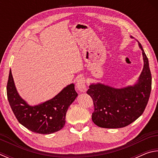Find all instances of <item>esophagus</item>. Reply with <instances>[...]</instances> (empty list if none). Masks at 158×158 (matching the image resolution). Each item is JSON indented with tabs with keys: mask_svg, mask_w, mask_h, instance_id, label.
<instances>
[{
	"mask_svg": "<svg viewBox=\"0 0 158 158\" xmlns=\"http://www.w3.org/2000/svg\"><path fill=\"white\" fill-rule=\"evenodd\" d=\"M77 89L81 92L86 91V87H85V79L84 77L78 79L77 81Z\"/></svg>",
	"mask_w": 158,
	"mask_h": 158,
	"instance_id": "obj_1",
	"label": "esophagus"
}]
</instances>
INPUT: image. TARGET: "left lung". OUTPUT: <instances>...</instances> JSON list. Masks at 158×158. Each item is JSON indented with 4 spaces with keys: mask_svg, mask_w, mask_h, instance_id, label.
Returning <instances> with one entry per match:
<instances>
[{
    "mask_svg": "<svg viewBox=\"0 0 158 158\" xmlns=\"http://www.w3.org/2000/svg\"><path fill=\"white\" fill-rule=\"evenodd\" d=\"M143 68L137 84L121 89L103 84H92L87 94L92 98V120L98 127L121 128L132 123L143 113L151 95L152 77L148 60L141 44Z\"/></svg>",
    "mask_w": 158,
    "mask_h": 158,
    "instance_id": "left-lung-1",
    "label": "left lung"
}]
</instances>
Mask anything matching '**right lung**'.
Wrapping results in <instances>:
<instances>
[{
	"instance_id": "right-lung-1",
	"label": "right lung",
	"mask_w": 158,
	"mask_h": 158,
	"mask_svg": "<svg viewBox=\"0 0 158 158\" xmlns=\"http://www.w3.org/2000/svg\"><path fill=\"white\" fill-rule=\"evenodd\" d=\"M77 95L72 84L52 100L35 106H29L19 95L10 72L7 84L10 105L19 123L33 132L49 135L62 129L65 124L66 112Z\"/></svg>"
}]
</instances>
